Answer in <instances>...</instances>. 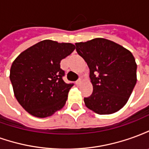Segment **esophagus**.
I'll return each mask as SVG.
<instances>
[{"mask_svg": "<svg viewBox=\"0 0 149 149\" xmlns=\"http://www.w3.org/2000/svg\"><path fill=\"white\" fill-rule=\"evenodd\" d=\"M81 79H78L77 81H76V84H77V85H79V84H81Z\"/></svg>", "mask_w": 149, "mask_h": 149, "instance_id": "esophagus-1", "label": "esophagus"}]
</instances>
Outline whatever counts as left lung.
I'll use <instances>...</instances> for the list:
<instances>
[{
	"label": "left lung",
	"mask_w": 149,
	"mask_h": 149,
	"mask_svg": "<svg viewBox=\"0 0 149 149\" xmlns=\"http://www.w3.org/2000/svg\"><path fill=\"white\" fill-rule=\"evenodd\" d=\"M76 50L89 68L93 86L85 105L100 115L117 112L127 103L136 83V64L130 51L104 38L76 43Z\"/></svg>",
	"instance_id": "8db88e82"
}]
</instances>
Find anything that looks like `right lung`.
I'll use <instances>...</instances> for the list:
<instances>
[{
	"mask_svg": "<svg viewBox=\"0 0 149 149\" xmlns=\"http://www.w3.org/2000/svg\"><path fill=\"white\" fill-rule=\"evenodd\" d=\"M76 49L70 43L45 40L21 52L10 68L15 97L37 117L52 115L65 105L73 83H65L61 61Z\"/></svg>",
	"mask_w": 149,
	"mask_h": 149,
	"instance_id": "obj_1",
	"label": "right lung"
}]
</instances>
